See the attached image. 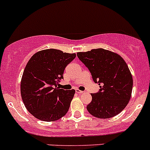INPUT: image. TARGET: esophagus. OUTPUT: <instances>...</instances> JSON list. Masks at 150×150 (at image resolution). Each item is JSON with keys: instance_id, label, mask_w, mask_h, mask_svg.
Instances as JSON below:
<instances>
[{"instance_id": "obj_1", "label": "esophagus", "mask_w": 150, "mask_h": 150, "mask_svg": "<svg viewBox=\"0 0 150 150\" xmlns=\"http://www.w3.org/2000/svg\"><path fill=\"white\" fill-rule=\"evenodd\" d=\"M75 92H76V93H79V94H81V93H85L83 91H80V90H78V89H76V90H75Z\"/></svg>"}]
</instances>
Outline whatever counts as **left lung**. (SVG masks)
I'll return each instance as SVG.
<instances>
[{
  "mask_svg": "<svg viewBox=\"0 0 150 150\" xmlns=\"http://www.w3.org/2000/svg\"><path fill=\"white\" fill-rule=\"evenodd\" d=\"M78 59L91 73L100 89L92 93L87 110L98 118L117 115L126 107L133 88V78L123 59L114 52L97 48L77 53Z\"/></svg>",
  "mask_w": 150,
  "mask_h": 150,
  "instance_id": "1",
  "label": "left lung"
}]
</instances>
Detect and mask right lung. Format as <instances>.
Masks as SVG:
<instances>
[{
	"instance_id": "right-lung-1",
	"label": "right lung",
	"mask_w": 150,
	"mask_h": 150,
	"mask_svg": "<svg viewBox=\"0 0 150 150\" xmlns=\"http://www.w3.org/2000/svg\"><path fill=\"white\" fill-rule=\"evenodd\" d=\"M75 57L51 48L35 53L29 60L21 81V95L27 110L36 118L54 121L67 114L75 91H65L57 85Z\"/></svg>"
}]
</instances>
